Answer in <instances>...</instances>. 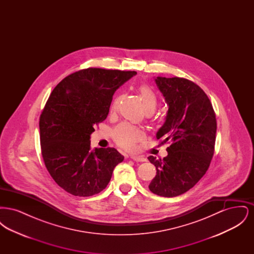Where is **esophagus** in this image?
Segmentation results:
<instances>
[{
    "mask_svg": "<svg viewBox=\"0 0 254 254\" xmlns=\"http://www.w3.org/2000/svg\"><path fill=\"white\" fill-rule=\"evenodd\" d=\"M130 158L135 162H145V159L143 156H135V155H130Z\"/></svg>",
    "mask_w": 254,
    "mask_h": 254,
    "instance_id": "esophagus-1",
    "label": "esophagus"
}]
</instances>
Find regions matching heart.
Segmentation results:
<instances>
[{"instance_id":"b5f03b06","label":"heart","mask_w":254,"mask_h":254,"mask_svg":"<svg viewBox=\"0 0 254 254\" xmlns=\"http://www.w3.org/2000/svg\"><path fill=\"white\" fill-rule=\"evenodd\" d=\"M138 92L143 103L145 111H154L157 107L158 97L150 85L142 84L138 87ZM120 97H117L111 106V111H115L119 105ZM112 137L115 143L125 149L132 150L136 144L145 138V133L140 128H137L127 123L118 125L112 132Z\"/></svg>"}]
</instances>
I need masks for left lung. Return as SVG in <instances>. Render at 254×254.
Wrapping results in <instances>:
<instances>
[{
    "mask_svg": "<svg viewBox=\"0 0 254 254\" xmlns=\"http://www.w3.org/2000/svg\"><path fill=\"white\" fill-rule=\"evenodd\" d=\"M155 81L169 105L156 137L161 144L170 145L167 157L147 158L157 170L148 189L163 197H175L205 175L214 153L217 122L211 102L199 85L179 77Z\"/></svg>",
    "mask_w": 254,
    "mask_h": 254,
    "instance_id": "left-lung-1",
    "label": "left lung"
}]
</instances>
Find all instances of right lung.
I'll list each match as a JSON object with an SVG mask.
<instances>
[{"mask_svg":"<svg viewBox=\"0 0 254 254\" xmlns=\"http://www.w3.org/2000/svg\"><path fill=\"white\" fill-rule=\"evenodd\" d=\"M136 71L88 67L63 79L40 116L42 156L49 174L66 192L92 196L107 188L124 156L115 148L90 150V134L106 120L116 89Z\"/></svg>","mask_w":254,"mask_h":254,"instance_id":"right-lung-1","label":"right lung"}]
</instances>
